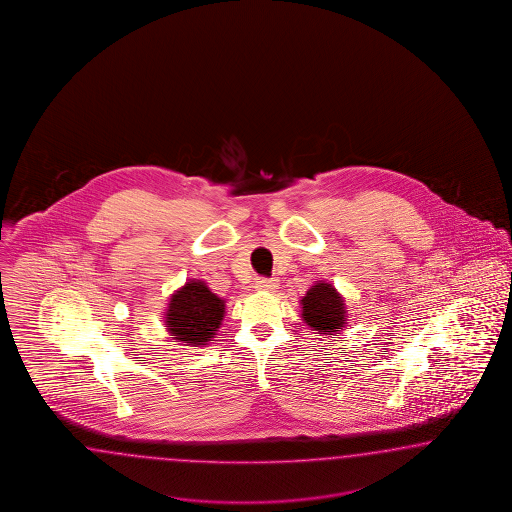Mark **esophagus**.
I'll return each mask as SVG.
<instances>
[{
    "instance_id": "esophagus-1",
    "label": "esophagus",
    "mask_w": 512,
    "mask_h": 512,
    "mask_svg": "<svg viewBox=\"0 0 512 512\" xmlns=\"http://www.w3.org/2000/svg\"><path fill=\"white\" fill-rule=\"evenodd\" d=\"M255 289L257 291H276L278 289V279L276 278H259L255 281Z\"/></svg>"
}]
</instances>
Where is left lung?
<instances>
[{"label": "left lung", "mask_w": 512, "mask_h": 512, "mask_svg": "<svg viewBox=\"0 0 512 512\" xmlns=\"http://www.w3.org/2000/svg\"><path fill=\"white\" fill-rule=\"evenodd\" d=\"M302 317L321 334L338 332L345 321V306L330 283H317L302 298Z\"/></svg>", "instance_id": "1"}]
</instances>
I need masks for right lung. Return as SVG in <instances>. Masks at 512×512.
I'll return each mask as SVG.
<instances>
[{"label": "right lung", "instance_id": "obj_1", "mask_svg": "<svg viewBox=\"0 0 512 512\" xmlns=\"http://www.w3.org/2000/svg\"><path fill=\"white\" fill-rule=\"evenodd\" d=\"M225 304L202 281H189L172 296L167 325L176 340L189 345H204L214 338L223 319Z\"/></svg>", "mask_w": 512, "mask_h": 512}]
</instances>
